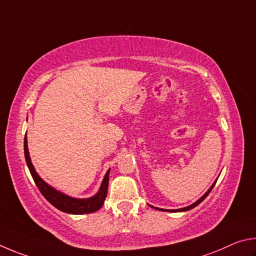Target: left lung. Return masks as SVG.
<instances>
[{
    "instance_id": "obj_1",
    "label": "left lung",
    "mask_w": 256,
    "mask_h": 256,
    "mask_svg": "<svg viewBox=\"0 0 256 256\" xmlns=\"http://www.w3.org/2000/svg\"><path fill=\"white\" fill-rule=\"evenodd\" d=\"M216 182H217V180L216 181H214V184L212 186H210V189L207 191V192H206V194L202 196H201V198L198 200V201H196V202L194 204H190V206H188V207H184V208H181V209H172V210H168V209H166V212H188V210H190V209H192V208H194V207H196V206H198L199 204H201V202H202V201L206 199V198H207V196L210 194V191H212V188L214 186V184H216ZM150 207L152 208H155L156 210H164V209H160V208H156V207H153V206H150Z\"/></svg>"
}]
</instances>
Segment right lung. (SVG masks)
<instances>
[{
    "label": "right lung",
    "instance_id": "1",
    "mask_svg": "<svg viewBox=\"0 0 256 256\" xmlns=\"http://www.w3.org/2000/svg\"><path fill=\"white\" fill-rule=\"evenodd\" d=\"M26 144H28V142H26V136L24 137V158H26V165H28L29 168V171L31 173V176H32L36 186H38V189L40 192H42V194L54 206V207L60 209V212H64L67 214H91V212H96V210H98L102 207L103 204H104L106 196L108 194L110 170H108V172L106 173V176L103 178V181L101 183L100 189H98V194L96 196L86 199L72 198V196H66L62 194V192H60L56 189H54L52 186L47 184V183L38 176V173L36 172L32 163H31L28 145Z\"/></svg>",
    "mask_w": 256,
    "mask_h": 256
}]
</instances>
